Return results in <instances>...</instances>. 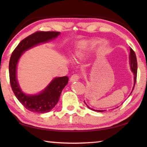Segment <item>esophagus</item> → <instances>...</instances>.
Returning <instances> with one entry per match:
<instances>
[{"mask_svg":"<svg viewBox=\"0 0 147 147\" xmlns=\"http://www.w3.org/2000/svg\"><path fill=\"white\" fill-rule=\"evenodd\" d=\"M80 78V76L79 74H74L73 75H72V76L70 78V82H76V81H78Z\"/></svg>","mask_w":147,"mask_h":147,"instance_id":"34e87169","label":"esophagus"}]
</instances>
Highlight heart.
I'll use <instances>...</instances> for the list:
<instances>
[{
  "mask_svg": "<svg viewBox=\"0 0 147 147\" xmlns=\"http://www.w3.org/2000/svg\"><path fill=\"white\" fill-rule=\"evenodd\" d=\"M90 51V47L86 43H82L75 53V59L77 61H82L85 59Z\"/></svg>",
  "mask_w": 147,
  "mask_h": 147,
  "instance_id": "obj_1",
  "label": "heart"
}]
</instances>
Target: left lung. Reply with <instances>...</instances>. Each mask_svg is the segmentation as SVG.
<instances>
[{"label":"left lung","instance_id":"8db88e82","mask_svg":"<svg viewBox=\"0 0 147 147\" xmlns=\"http://www.w3.org/2000/svg\"><path fill=\"white\" fill-rule=\"evenodd\" d=\"M130 50V53H129V64H130V67H131V69L132 70L133 73L134 74V80H135V82H134V86L133 88V90H132V92L133 90H134V88H135V83H136V77H137V59H136V54L135 52H134L133 50L130 47L129 49ZM132 92H131L130 95L131 94ZM86 104V103H85ZM87 107H88L89 109H91V110L92 111H97V112H104L105 111L104 110H94L93 109H91L90 108L88 105H87Z\"/></svg>","mask_w":147,"mask_h":147}]
</instances>
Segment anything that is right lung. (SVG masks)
Masks as SVG:
<instances>
[{
    "label": "right lung",
    "mask_w": 147,
    "mask_h": 147,
    "mask_svg": "<svg viewBox=\"0 0 147 147\" xmlns=\"http://www.w3.org/2000/svg\"><path fill=\"white\" fill-rule=\"evenodd\" d=\"M58 32L38 31L27 36L19 43L12 52L9 64V79L12 91L21 104L28 110L36 113L51 111L57 104L62 90L68 83L67 76L55 78L49 86L36 95H28L22 92L16 79V66L19 59L26 50L43 42H47L59 35Z\"/></svg>",
    "instance_id": "add662e5"
}]
</instances>
